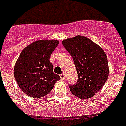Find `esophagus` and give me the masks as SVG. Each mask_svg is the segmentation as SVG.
Returning <instances> with one entry per match:
<instances>
[{
  "mask_svg": "<svg viewBox=\"0 0 126 126\" xmlns=\"http://www.w3.org/2000/svg\"><path fill=\"white\" fill-rule=\"evenodd\" d=\"M60 78H61V80H64V78H65V75H64V74H60Z\"/></svg>",
  "mask_w": 126,
  "mask_h": 126,
  "instance_id": "obj_1",
  "label": "esophagus"
}]
</instances>
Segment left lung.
<instances>
[{
    "label": "left lung",
    "instance_id": "1",
    "mask_svg": "<svg viewBox=\"0 0 126 126\" xmlns=\"http://www.w3.org/2000/svg\"><path fill=\"white\" fill-rule=\"evenodd\" d=\"M62 44L73 58L78 73L77 83L70 86L80 99L93 97L102 88L109 75L108 58L102 48L83 36L67 38Z\"/></svg>",
    "mask_w": 126,
    "mask_h": 126
}]
</instances>
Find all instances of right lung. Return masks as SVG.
<instances>
[{
	"mask_svg": "<svg viewBox=\"0 0 126 126\" xmlns=\"http://www.w3.org/2000/svg\"><path fill=\"white\" fill-rule=\"evenodd\" d=\"M59 44L56 40L34 42L22 51L14 68V76L22 91L31 98L44 97L52 90L60 77L53 72L50 62Z\"/></svg>",
	"mask_w": 126,
	"mask_h": 126,
	"instance_id": "right-lung-1",
	"label": "right lung"
}]
</instances>
